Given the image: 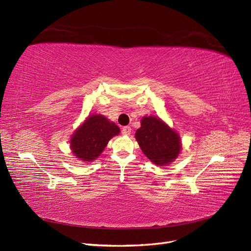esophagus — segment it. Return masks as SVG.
Masks as SVG:
<instances>
[{
    "label": "esophagus",
    "instance_id": "obj_1",
    "mask_svg": "<svg viewBox=\"0 0 251 251\" xmlns=\"http://www.w3.org/2000/svg\"><path fill=\"white\" fill-rule=\"evenodd\" d=\"M122 133H123L124 135H129V134H131V133H132L131 126H124L123 129H122Z\"/></svg>",
    "mask_w": 251,
    "mask_h": 251
}]
</instances>
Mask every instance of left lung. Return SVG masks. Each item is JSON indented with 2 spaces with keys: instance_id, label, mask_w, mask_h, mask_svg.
Returning <instances> with one entry per match:
<instances>
[{
  "instance_id": "8db88e82",
  "label": "left lung",
  "mask_w": 251,
  "mask_h": 251,
  "mask_svg": "<svg viewBox=\"0 0 251 251\" xmlns=\"http://www.w3.org/2000/svg\"><path fill=\"white\" fill-rule=\"evenodd\" d=\"M135 137L143 153L157 166L175 161L181 149L178 134L155 116H144Z\"/></svg>"
}]
</instances>
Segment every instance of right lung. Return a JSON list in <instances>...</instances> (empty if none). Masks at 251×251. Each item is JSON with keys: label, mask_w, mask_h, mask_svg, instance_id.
I'll use <instances>...</instances> for the list:
<instances>
[{"label": "right lung", "mask_w": 251, "mask_h": 251, "mask_svg": "<svg viewBox=\"0 0 251 251\" xmlns=\"http://www.w3.org/2000/svg\"><path fill=\"white\" fill-rule=\"evenodd\" d=\"M119 132V127L103 115H91L72 136V151L79 160L91 162L105 150L111 138Z\"/></svg>", "instance_id": "right-lung-1"}]
</instances>
